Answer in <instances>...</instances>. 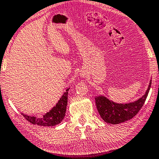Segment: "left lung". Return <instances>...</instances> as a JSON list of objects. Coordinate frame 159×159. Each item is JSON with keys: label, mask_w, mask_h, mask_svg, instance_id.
<instances>
[{"label": "left lung", "mask_w": 159, "mask_h": 159, "mask_svg": "<svg viewBox=\"0 0 159 159\" xmlns=\"http://www.w3.org/2000/svg\"><path fill=\"white\" fill-rule=\"evenodd\" d=\"M151 84L152 80L149 82L146 93L140 98L131 103H118L109 100L105 96H96V107L101 118L104 122L113 125L119 124L132 119L140 111L145 103Z\"/></svg>", "instance_id": "1"}]
</instances>
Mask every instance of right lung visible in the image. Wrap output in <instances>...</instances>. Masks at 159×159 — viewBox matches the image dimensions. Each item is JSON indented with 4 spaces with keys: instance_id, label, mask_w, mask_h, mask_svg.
<instances>
[{
    "instance_id": "obj_1",
    "label": "right lung",
    "mask_w": 159,
    "mask_h": 159,
    "mask_svg": "<svg viewBox=\"0 0 159 159\" xmlns=\"http://www.w3.org/2000/svg\"><path fill=\"white\" fill-rule=\"evenodd\" d=\"M70 88L66 89V92L63 94L59 101L56 103V106L53 107L51 110L47 112L46 114L43 115L42 117L30 116L25 115L22 113V115L25 117L26 120L31 122L33 125H37L40 126H55L59 124L61 122L63 121L65 116L66 109L67 105V94Z\"/></svg>"
}]
</instances>
